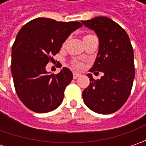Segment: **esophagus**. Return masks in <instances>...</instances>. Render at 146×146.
<instances>
[{"label":"esophagus","mask_w":146,"mask_h":146,"mask_svg":"<svg viewBox=\"0 0 146 146\" xmlns=\"http://www.w3.org/2000/svg\"><path fill=\"white\" fill-rule=\"evenodd\" d=\"M80 75L78 74V73H74V74H73V78H74V79H77L78 77H80Z\"/></svg>","instance_id":"esophagus-1"}]
</instances>
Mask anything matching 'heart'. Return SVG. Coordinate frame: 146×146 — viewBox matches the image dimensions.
Here are the masks:
<instances>
[{
  "label": "heart",
  "instance_id": "obj_1",
  "mask_svg": "<svg viewBox=\"0 0 146 146\" xmlns=\"http://www.w3.org/2000/svg\"><path fill=\"white\" fill-rule=\"evenodd\" d=\"M88 36V35H87ZM73 66L76 68V69H80V68H81L82 67V64L81 63H80V62H73Z\"/></svg>",
  "mask_w": 146,
  "mask_h": 146
}]
</instances>
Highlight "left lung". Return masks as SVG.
Instances as JSON below:
<instances>
[{
	"mask_svg": "<svg viewBox=\"0 0 146 146\" xmlns=\"http://www.w3.org/2000/svg\"><path fill=\"white\" fill-rule=\"evenodd\" d=\"M81 22L96 32L99 40L98 56L89 71L104 73L100 80L88 74L90 84L82 93L84 102L96 113H114L126 102L135 76L130 39L123 27L107 17Z\"/></svg>",
	"mask_w": 146,
	"mask_h": 146,
	"instance_id": "left-lung-1",
	"label": "left lung"
}]
</instances>
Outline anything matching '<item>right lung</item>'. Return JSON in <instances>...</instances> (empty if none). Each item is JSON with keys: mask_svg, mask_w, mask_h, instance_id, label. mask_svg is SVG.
I'll return each instance as SVG.
<instances>
[{"mask_svg": "<svg viewBox=\"0 0 146 146\" xmlns=\"http://www.w3.org/2000/svg\"><path fill=\"white\" fill-rule=\"evenodd\" d=\"M81 27L80 22L37 18L20 29L12 46L11 72L17 95L29 110L46 113L62 102L72 72L63 67L57 75L48 74L45 66L71 32Z\"/></svg>", "mask_w": 146, "mask_h": 146, "instance_id": "obj_1", "label": "right lung"}]
</instances>
